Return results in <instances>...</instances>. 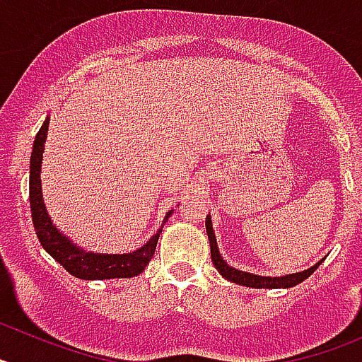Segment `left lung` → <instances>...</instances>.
<instances>
[{"instance_id": "obj_1", "label": "left lung", "mask_w": 362, "mask_h": 362, "mask_svg": "<svg viewBox=\"0 0 362 362\" xmlns=\"http://www.w3.org/2000/svg\"><path fill=\"white\" fill-rule=\"evenodd\" d=\"M206 233H209V241H210V254H212L214 267L217 268L221 276L225 279L232 281L235 284H243V286H252V288H292L296 284L303 283L306 277H310L313 272L317 270V267L321 263H317L315 267L308 268L305 272H299V274H290V276L284 277H261L254 276V274H248V272L235 270V268L228 267L225 263V259L221 257L219 250H217V241L216 235H214L212 223H210V217H206Z\"/></svg>"}]
</instances>
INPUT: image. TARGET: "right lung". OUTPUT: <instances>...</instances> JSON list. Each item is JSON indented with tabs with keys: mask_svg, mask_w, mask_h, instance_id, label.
Wrapping results in <instances>:
<instances>
[{
	"mask_svg": "<svg viewBox=\"0 0 362 362\" xmlns=\"http://www.w3.org/2000/svg\"><path fill=\"white\" fill-rule=\"evenodd\" d=\"M47 130H49V117L41 124L40 132L34 141L30 156V212L34 230L40 239L41 246L49 252L57 263L62 264L69 274L79 279H121V277H134L141 274L148 261L152 259L158 245L159 233L163 226L158 230V233L150 238V241L139 250L130 252V254H116V255H103L92 254V252L79 250L78 246L72 245L65 235L57 232L56 226L52 225L49 214L45 210L43 196H41V159H43L45 139H47ZM172 212L166 214L163 225L170 217Z\"/></svg>",
	"mask_w": 362,
	"mask_h": 362,
	"instance_id": "add662e5",
	"label": "right lung"
}]
</instances>
